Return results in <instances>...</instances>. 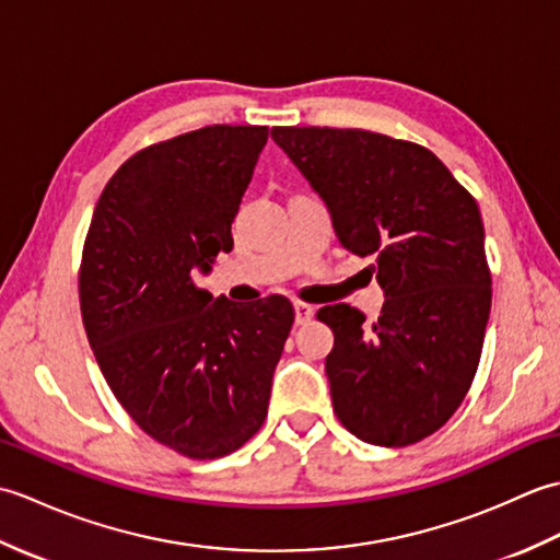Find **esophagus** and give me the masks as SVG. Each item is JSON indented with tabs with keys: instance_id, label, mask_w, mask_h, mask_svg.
I'll list each match as a JSON object with an SVG mask.
<instances>
[{
	"instance_id": "esophagus-1",
	"label": "esophagus",
	"mask_w": 560,
	"mask_h": 560,
	"mask_svg": "<svg viewBox=\"0 0 560 560\" xmlns=\"http://www.w3.org/2000/svg\"><path fill=\"white\" fill-rule=\"evenodd\" d=\"M293 311H295V325H307L315 315L313 305H305V303H295Z\"/></svg>"
}]
</instances>
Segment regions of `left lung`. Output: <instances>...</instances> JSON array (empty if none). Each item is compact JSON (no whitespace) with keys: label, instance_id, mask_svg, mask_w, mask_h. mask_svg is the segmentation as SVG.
<instances>
[{"label":"left lung","instance_id":"left-lung-1","mask_svg":"<svg viewBox=\"0 0 560 560\" xmlns=\"http://www.w3.org/2000/svg\"><path fill=\"white\" fill-rule=\"evenodd\" d=\"M271 139L325 201L341 247L375 259L377 323L319 307L339 421L363 443L404 447L435 433L474 380L491 313L483 221L428 149L365 129L273 127Z\"/></svg>","mask_w":560,"mask_h":560}]
</instances>
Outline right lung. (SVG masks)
<instances>
[{
  "mask_svg": "<svg viewBox=\"0 0 560 560\" xmlns=\"http://www.w3.org/2000/svg\"><path fill=\"white\" fill-rule=\"evenodd\" d=\"M267 135L213 125L135 153L83 245L81 317L101 371L127 413L185 457H223L259 431L293 325L283 295L233 303L195 287L233 249Z\"/></svg>",
  "mask_w": 560,
  "mask_h": 560,
  "instance_id": "obj_1",
  "label": "right lung"
}]
</instances>
